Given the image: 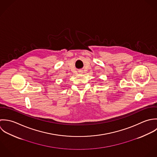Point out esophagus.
<instances>
[{"label":"esophagus","mask_w":157,"mask_h":157,"mask_svg":"<svg viewBox=\"0 0 157 157\" xmlns=\"http://www.w3.org/2000/svg\"><path fill=\"white\" fill-rule=\"evenodd\" d=\"M79 73H82V71H81V70H79Z\"/></svg>","instance_id":"34e87169"}]
</instances>
